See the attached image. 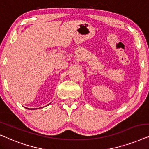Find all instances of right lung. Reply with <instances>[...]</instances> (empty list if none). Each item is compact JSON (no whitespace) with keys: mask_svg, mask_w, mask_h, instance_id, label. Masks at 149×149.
<instances>
[{"mask_svg":"<svg viewBox=\"0 0 149 149\" xmlns=\"http://www.w3.org/2000/svg\"><path fill=\"white\" fill-rule=\"evenodd\" d=\"M27 109H29V108H27ZM35 109H36V108H33V109H30V110H35Z\"/></svg>","mask_w":149,"mask_h":149,"instance_id":"1","label":"right lung"}]
</instances>
